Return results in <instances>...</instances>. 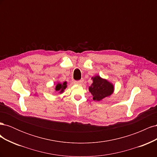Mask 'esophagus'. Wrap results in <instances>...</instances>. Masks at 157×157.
<instances>
[{
	"instance_id": "1",
	"label": "esophagus",
	"mask_w": 157,
	"mask_h": 157,
	"mask_svg": "<svg viewBox=\"0 0 157 157\" xmlns=\"http://www.w3.org/2000/svg\"><path fill=\"white\" fill-rule=\"evenodd\" d=\"M83 81H84L83 79H80V80H79V81L77 82V83H78V84H82V83L83 82Z\"/></svg>"
}]
</instances>
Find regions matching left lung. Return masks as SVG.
<instances>
[{"instance_id": "8db88e82", "label": "left lung", "mask_w": 157, "mask_h": 157, "mask_svg": "<svg viewBox=\"0 0 157 157\" xmlns=\"http://www.w3.org/2000/svg\"><path fill=\"white\" fill-rule=\"evenodd\" d=\"M93 83L89 87V91L93 96V99L100 101L113 94L114 86L107 80L101 78L99 76L92 77Z\"/></svg>"}]
</instances>
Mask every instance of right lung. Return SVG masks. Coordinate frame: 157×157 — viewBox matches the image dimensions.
<instances>
[{"label":"right lung","instance_id":"obj_1","mask_svg":"<svg viewBox=\"0 0 157 157\" xmlns=\"http://www.w3.org/2000/svg\"><path fill=\"white\" fill-rule=\"evenodd\" d=\"M67 87V82H64L63 84L58 83L56 86V90L59 92V93H62L64 90Z\"/></svg>","mask_w":157,"mask_h":157}]
</instances>
